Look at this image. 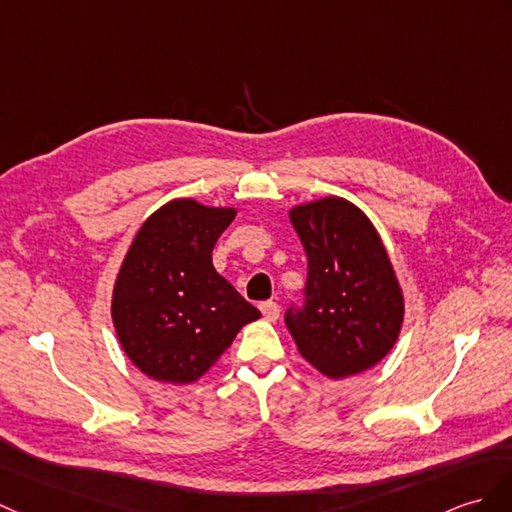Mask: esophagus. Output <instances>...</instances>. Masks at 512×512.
Returning <instances> with one entry per match:
<instances>
[{
    "mask_svg": "<svg viewBox=\"0 0 512 512\" xmlns=\"http://www.w3.org/2000/svg\"><path fill=\"white\" fill-rule=\"evenodd\" d=\"M259 310H261V314H264V318L268 320V323H275V320L279 318V305L277 303H272V301L261 303Z\"/></svg>",
    "mask_w": 512,
    "mask_h": 512,
    "instance_id": "obj_1",
    "label": "esophagus"
}]
</instances>
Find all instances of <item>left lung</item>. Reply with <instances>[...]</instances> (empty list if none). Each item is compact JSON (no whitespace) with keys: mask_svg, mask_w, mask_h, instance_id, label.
Instances as JSON below:
<instances>
[{"mask_svg":"<svg viewBox=\"0 0 512 512\" xmlns=\"http://www.w3.org/2000/svg\"><path fill=\"white\" fill-rule=\"evenodd\" d=\"M307 257L305 307L285 314L296 349L329 379L360 375L399 340L406 299L375 224L340 196L288 211Z\"/></svg>","mask_w":512,"mask_h":512,"instance_id":"left-lung-1","label":"left lung"}]
</instances>
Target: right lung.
Returning <instances> with one entry per match:
<instances>
[{
	"instance_id": "add662e5",
	"label": "right lung",
	"mask_w": 512,
	"mask_h": 512,
	"mask_svg": "<svg viewBox=\"0 0 512 512\" xmlns=\"http://www.w3.org/2000/svg\"><path fill=\"white\" fill-rule=\"evenodd\" d=\"M235 216V207L174 198L141 224L128 248L111 318L128 360L154 382H198L261 316L211 261Z\"/></svg>"
}]
</instances>
